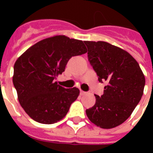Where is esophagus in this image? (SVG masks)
Instances as JSON below:
<instances>
[{
	"label": "esophagus",
	"mask_w": 153,
	"mask_h": 153,
	"mask_svg": "<svg viewBox=\"0 0 153 153\" xmlns=\"http://www.w3.org/2000/svg\"><path fill=\"white\" fill-rule=\"evenodd\" d=\"M86 94V92H85V91H80V94H81V95H85Z\"/></svg>",
	"instance_id": "obj_1"
}]
</instances>
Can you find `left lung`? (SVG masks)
<instances>
[{"instance_id": "obj_1", "label": "left lung", "mask_w": 153, "mask_h": 153, "mask_svg": "<svg viewBox=\"0 0 153 153\" xmlns=\"http://www.w3.org/2000/svg\"><path fill=\"white\" fill-rule=\"evenodd\" d=\"M84 43L98 81L107 83L102 95L95 94V104L86 109V115L97 126L114 128L129 117L141 99L145 76L138 62L127 51L106 42Z\"/></svg>"}]
</instances>
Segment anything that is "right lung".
I'll use <instances>...</instances> for the list:
<instances>
[{
    "label": "right lung",
    "mask_w": 153,
    "mask_h": 153,
    "mask_svg": "<svg viewBox=\"0 0 153 153\" xmlns=\"http://www.w3.org/2000/svg\"><path fill=\"white\" fill-rule=\"evenodd\" d=\"M86 51L82 40L56 36L38 42L18 58L13 85L20 105L31 118L50 125L66 116L79 90L66 89L54 80L64 71L72 56Z\"/></svg>",
    "instance_id": "1"
}]
</instances>
